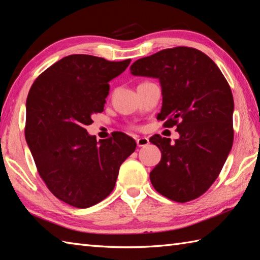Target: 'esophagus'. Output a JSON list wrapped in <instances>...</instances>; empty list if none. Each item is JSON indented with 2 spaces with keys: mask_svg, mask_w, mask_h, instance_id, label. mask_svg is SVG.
I'll return each mask as SVG.
<instances>
[{
  "mask_svg": "<svg viewBox=\"0 0 260 260\" xmlns=\"http://www.w3.org/2000/svg\"><path fill=\"white\" fill-rule=\"evenodd\" d=\"M136 144L139 147H144L150 144V141L147 137H139V139H136Z\"/></svg>",
  "mask_w": 260,
  "mask_h": 260,
  "instance_id": "obj_1",
  "label": "esophagus"
}]
</instances>
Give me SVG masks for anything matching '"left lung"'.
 <instances>
[{
  "mask_svg": "<svg viewBox=\"0 0 260 260\" xmlns=\"http://www.w3.org/2000/svg\"><path fill=\"white\" fill-rule=\"evenodd\" d=\"M134 76L158 78L163 104L158 120L176 126L180 137L155 134L150 142L162 158L150 173L158 193L187 202L207 192L222 170L234 143V97L228 81L206 53L190 47L164 49L136 60Z\"/></svg>",
  "mask_w": 260,
  "mask_h": 260,
  "instance_id": "left-lung-1",
  "label": "left lung"
}]
</instances>
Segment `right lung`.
<instances>
[{
  "label": "right lung",
  "instance_id": "obj_1",
  "mask_svg": "<svg viewBox=\"0 0 260 260\" xmlns=\"http://www.w3.org/2000/svg\"><path fill=\"white\" fill-rule=\"evenodd\" d=\"M129 62L70 54L43 71L30 88L27 146L48 189L70 206L85 209L107 198L121 163L135 151V141L124 133L97 142L86 129L92 114L104 110L108 82Z\"/></svg>",
  "mask_w": 260,
  "mask_h": 260
}]
</instances>
